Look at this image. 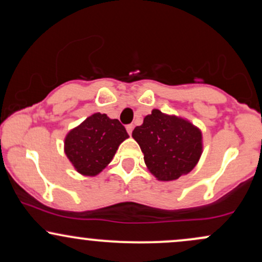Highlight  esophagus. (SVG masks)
Returning a JSON list of instances; mask_svg holds the SVG:
<instances>
[{"instance_id":"obj_1","label":"esophagus","mask_w":262,"mask_h":262,"mask_svg":"<svg viewBox=\"0 0 262 262\" xmlns=\"http://www.w3.org/2000/svg\"><path fill=\"white\" fill-rule=\"evenodd\" d=\"M133 128H134L133 124H128V125H127V132H128L129 135H130L132 132H133Z\"/></svg>"}]
</instances>
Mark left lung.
Wrapping results in <instances>:
<instances>
[{"instance_id": "1", "label": "left lung", "mask_w": 262, "mask_h": 262, "mask_svg": "<svg viewBox=\"0 0 262 262\" xmlns=\"http://www.w3.org/2000/svg\"><path fill=\"white\" fill-rule=\"evenodd\" d=\"M132 135L139 144L149 171L161 181H172L189 172L202 152L200 129L159 110H152Z\"/></svg>"}]
</instances>
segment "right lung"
Masks as SVG:
<instances>
[{
  "label": "right lung",
  "instance_id": "1",
  "mask_svg": "<svg viewBox=\"0 0 262 262\" xmlns=\"http://www.w3.org/2000/svg\"><path fill=\"white\" fill-rule=\"evenodd\" d=\"M128 137L118 119L95 113L66 135L65 154L80 173L95 176L110 164Z\"/></svg>",
  "mask_w": 262,
  "mask_h": 262
}]
</instances>
